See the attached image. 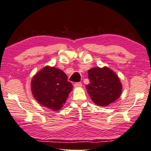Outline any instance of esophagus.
<instances>
[{
  "label": "esophagus",
  "instance_id": "1",
  "mask_svg": "<svg viewBox=\"0 0 151 151\" xmlns=\"http://www.w3.org/2000/svg\"><path fill=\"white\" fill-rule=\"evenodd\" d=\"M74 87H82V83H76L74 84Z\"/></svg>",
  "mask_w": 151,
  "mask_h": 151
}]
</instances>
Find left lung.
<instances>
[{
    "instance_id": "8db88e82",
    "label": "left lung",
    "mask_w": 151,
    "mask_h": 151,
    "mask_svg": "<svg viewBox=\"0 0 151 151\" xmlns=\"http://www.w3.org/2000/svg\"><path fill=\"white\" fill-rule=\"evenodd\" d=\"M90 83L86 89L91 99L99 106H106L116 101L122 93V86L118 76L108 67H95L88 70Z\"/></svg>"
}]
</instances>
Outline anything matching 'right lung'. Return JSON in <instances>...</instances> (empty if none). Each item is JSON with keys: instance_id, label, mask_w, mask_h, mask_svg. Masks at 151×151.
<instances>
[{"instance_id": "1", "label": "right lung", "mask_w": 151, "mask_h": 151, "mask_svg": "<svg viewBox=\"0 0 151 151\" xmlns=\"http://www.w3.org/2000/svg\"><path fill=\"white\" fill-rule=\"evenodd\" d=\"M31 85L36 101L52 111L61 109L73 87L63 70L48 66L33 76Z\"/></svg>"}]
</instances>
